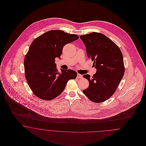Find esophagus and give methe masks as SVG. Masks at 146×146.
<instances>
[{"instance_id": "34e87169", "label": "esophagus", "mask_w": 146, "mask_h": 146, "mask_svg": "<svg viewBox=\"0 0 146 146\" xmlns=\"http://www.w3.org/2000/svg\"><path fill=\"white\" fill-rule=\"evenodd\" d=\"M83 78V75H81L80 74H77V78Z\"/></svg>"}]
</instances>
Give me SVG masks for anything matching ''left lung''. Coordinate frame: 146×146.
<instances>
[{"mask_svg": "<svg viewBox=\"0 0 146 146\" xmlns=\"http://www.w3.org/2000/svg\"><path fill=\"white\" fill-rule=\"evenodd\" d=\"M80 38L96 69L91 78L84 75L89 82V87L83 90L84 94L93 102H104L114 94L124 76L123 56L118 46L102 33L92 32Z\"/></svg>", "mask_w": 146, "mask_h": 146, "instance_id": "1", "label": "left lung"}]
</instances>
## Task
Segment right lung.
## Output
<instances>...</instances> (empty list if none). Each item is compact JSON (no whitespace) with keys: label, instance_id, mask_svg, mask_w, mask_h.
Wrapping results in <instances>:
<instances>
[{"label":"right lung","instance_id":"add662e5","mask_svg":"<svg viewBox=\"0 0 146 146\" xmlns=\"http://www.w3.org/2000/svg\"><path fill=\"white\" fill-rule=\"evenodd\" d=\"M79 39L76 35L52 30L32 42L25 58V76L31 89L37 97L51 100L60 95L67 82L76 79L75 70L56 68L55 58H60L63 46Z\"/></svg>","mask_w":146,"mask_h":146}]
</instances>
